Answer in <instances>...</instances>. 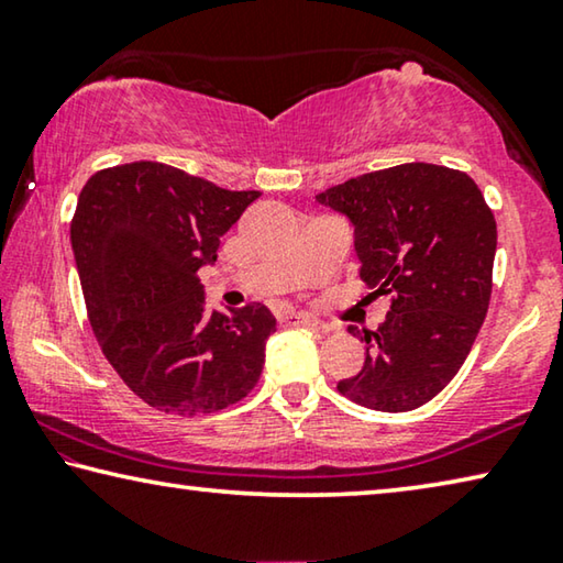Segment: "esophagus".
Segmentation results:
<instances>
[{
  "mask_svg": "<svg viewBox=\"0 0 563 563\" xmlns=\"http://www.w3.org/2000/svg\"><path fill=\"white\" fill-rule=\"evenodd\" d=\"M278 321L288 323V325H313V329L318 325L316 318H310L306 313H292V310H285V313H280Z\"/></svg>",
  "mask_w": 563,
  "mask_h": 563,
  "instance_id": "esophagus-1",
  "label": "esophagus"
}]
</instances>
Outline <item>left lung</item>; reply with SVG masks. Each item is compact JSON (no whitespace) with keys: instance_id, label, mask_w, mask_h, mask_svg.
I'll use <instances>...</instances> for the list:
<instances>
[{"instance_id":"obj_1","label":"left lung","mask_w":563,"mask_h":563,"mask_svg":"<svg viewBox=\"0 0 563 563\" xmlns=\"http://www.w3.org/2000/svg\"><path fill=\"white\" fill-rule=\"evenodd\" d=\"M354 224L362 280L391 298L343 397L376 412H409L448 387L488 313L496 217L465 172L399 164L316 195Z\"/></svg>"}]
</instances>
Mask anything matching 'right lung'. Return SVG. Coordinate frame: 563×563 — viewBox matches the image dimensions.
I'll return each mask as SVG.
<instances>
[{
    "instance_id": "obj_1",
    "label": "right lung",
    "mask_w": 563,
    "mask_h": 563,
    "mask_svg": "<svg viewBox=\"0 0 563 563\" xmlns=\"http://www.w3.org/2000/svg\"><path fill=\"white\" fill-rule=\"evenodd\" d=\"M260 191H230L158 162L93 174L70 224L93 333L146 405L209 415L255 389L275 316L263 303L209 310L199 267Z\"/></svg>"
}]
</instances>
